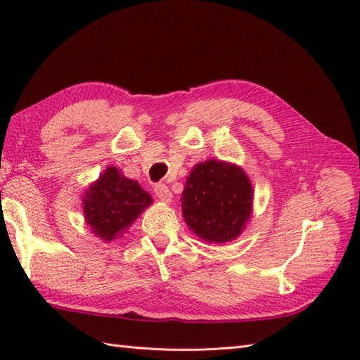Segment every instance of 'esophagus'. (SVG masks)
Here are the masks:
<instances>
[{"label": "esophagus", "instance_id": "34e87169", "mask_svg": "<svg viewBox=\"0 0 360 360\" xmlns=\"http://www.w3.org/2000/svg\"><path fill=\"white\" fill-rule=\"evenodd\" d=\"M155 193H156V196L159 198L160 201H164V202H172V192L170 190H168V187L167 186H164V184H159V186H156L155 187Z\"/></svg>", "mask_w": 360, "mask_h": 360}]
</instances>
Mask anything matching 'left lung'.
<instances>
[{
  "label": "left lung",
  "instance_id": "8db88e82",
  "mask_svg": "<svg viewBox=\"0 0 360 360\" xmlns=\"http://www.w3.org/2000/svg\"><path fill=\"white\" fill-rule=\"evenodd\" d=\"M254 188L240 165L207 159L193 165L181 195L186 224L205 243L238 238L252 217Z\"/></svg>",
  "mask_w": 360,
  "mask_h": 360
}]
</instances>
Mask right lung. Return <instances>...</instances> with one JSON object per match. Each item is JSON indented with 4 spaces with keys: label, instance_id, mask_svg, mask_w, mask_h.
<instances>
[{
    "label": "right lung",
    "instance_id": "right-lung-1",
    "mask_svg": "<svg viewBox=\"0 0 360 360\" xmlns=\"http://www.w3.org/2000/svg\"><path fill=\"white\" fill-rule=\"evenodd\" d=\"M151 204V195L145 192L139 182L128 179L114 165L106 167L82 196L86 224L105 243L122 238Z\"/></svg>",
    "mask_w": 360,
    "mask_h": 360
}]
</instances>
